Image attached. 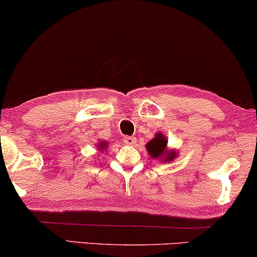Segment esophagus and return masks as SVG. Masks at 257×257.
Wrapping results in <instances>:
<instances>
[{
    "instance_id": "34e87169",
    "label": "esophagus",
    "mask_w": 257,
    "mask_h": 257,
    "mask_svg": "<svg viewBox=\"0 0 257 257\" xmlns=\"http://www.w3.org/2000/svg\"><path fill=\"white\" fill-rule=\"evenodd\" d=\"M124 143L127 145H133L136 143V138L135 137H125Z\"/></svg>"
}]
</instances>
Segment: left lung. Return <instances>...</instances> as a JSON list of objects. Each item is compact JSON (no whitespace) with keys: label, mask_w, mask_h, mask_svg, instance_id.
<instances>
[{"label":"left lung","mask_w":257,"mask_h":257,"mask_svg":"<svg viewBox=\"0 0 257 257\" xmlns=\"http://www.w3.org/2000/svg\"><path fill=\"white\" fill-rule=\"evenodd\" d=\"M146 151L153 159H159L164 162H172L177 156V152L168 151V141L166 137L161 132L156 133V137L146 144Z\"/></svg>","instance_id":"8db88e82"}]
</instances>
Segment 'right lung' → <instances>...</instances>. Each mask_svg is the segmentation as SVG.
Wrapping results in <instances>:
<instances>
[{
  "label": "right lung",
  "instance_id": "right-lung-1",
  "mask_svg": "<svg viewBox=\"0 0 257 257\" xmlns=\"http://www.w3.org/2000/svg\"><path fill=\"white\" fill-rule=\"evenodd\" d=\"M107 145H108V143H106V142H100L99 144H98V149L100 150V151H101V150H105L106 148H107Z\"/></svg>",
  "mask_w": 257,
  "mask_h": 257
}]
</instances>
